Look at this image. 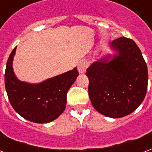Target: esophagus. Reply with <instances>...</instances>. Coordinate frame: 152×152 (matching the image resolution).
<instances>
[{
	"instance_id": "34e87169",
	"label": "esophagus",
	"mask_w": 152,
	"mask_h": 152,
	"mask_svg": "<svg viewBox=\"0 0 152 152\" xmlns=\"http://www.w3.org/2000/svg\"><path fill=\"white\" fill-rule=\"evenodd\" d=\"M87 66H88V63L86 62H80L77 65V70L80 74H83V73L86 72V68H87Z\"/></svg>"
}]
</instances>
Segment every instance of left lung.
<instances>
[{
	"mask_svg": "<svg viewBox=\"0 0 152 152\" xmlns=\"http://www.w3.org/2000/svg\"><path fill=\"white\" fill-rule=\"evenodd\" d=\"M109 53L86 70L89 96L97 112L111 118L128 115L139 107L146 96L148 81L147 63L134 40H112Z\"/></svg>",
	"mask_w": 152,
	"mask_h": 152,
	"instance_id": "obj_1",
	"label": "left lung"
}]
</instances>
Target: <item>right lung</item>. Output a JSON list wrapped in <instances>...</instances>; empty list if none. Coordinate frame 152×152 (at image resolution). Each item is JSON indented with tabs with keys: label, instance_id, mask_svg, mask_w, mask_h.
<instances>
[{
	"label": "right lung",
	"instance_id": "1",
	"mask_svg": "<svg viewBox=\"0 0 152 152\" xmlns=\"http://www.w3.org/2000/svg\"><path fill=\"white\" fill-rule=\"evenodd\" d=\"M15 52L16 47L9 57L5 73V89L13 108L34 123L54 121L66 108L67 91L79 75L76 67L37 84L21 81L13 69Z\"/></svg>",
	"mask_w": 152,
	"mask_h": 152
}]
</instances>
